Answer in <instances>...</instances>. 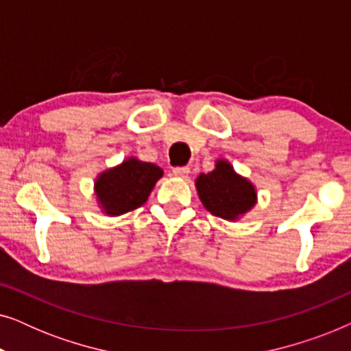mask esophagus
<instances>
[{"label":"esophagus","instance_id":"obj_1","mask_svg":"<svg viewBox=\"0 0 351 351\" xmlns=\"http://www.w3.org/2000/svg\"><path fill=\"white\" fill-rule=\"evenodd\" d=\"M172 174H174L176 177H180V179H185V177L190 174V167L189 166H177L172 169Z\"/></svg>","mask_w":351,"mask_h":351}]
</instances>
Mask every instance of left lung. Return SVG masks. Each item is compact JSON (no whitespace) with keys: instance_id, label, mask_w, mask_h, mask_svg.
Masks as SVG:
<instances>
[{"instance_id":"obj_1","label":"left lung","mask_w":351,"mask_h":351,"mask_svg":"<svg viewBox=\"0 0 351 351\" xmlns=\"http://www.w3.org/2000/svg\"><path fill=\"white\" fill-rule=\"evenodd\" d=\"M196 189L204 208L217 217L234 220L256 204V191L246 179L234 174L227 161H217L215 169L196 179Z\"/></svg>"}]
</instances>
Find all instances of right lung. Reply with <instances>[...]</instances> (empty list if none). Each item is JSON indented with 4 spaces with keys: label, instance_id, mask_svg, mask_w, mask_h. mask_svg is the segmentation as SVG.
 Segmentation results:
<instances>
[{
    "label": "right lung",
    "instance_id": "1",
    "mask_svg": "<svg viewBox=\"0 0 351 351\" xmlns=\"http://www.w3.org/2000/svg\"><path fill=\"white\" fill-rule=\"evenodd\" d=\"M161 176L158 166L131 158L104 172L95 182V191L105 213L119 215L141 208Z\"/></svg>",
    "mask_w": 351,
    "mask_h": 351
}]
</instances>
